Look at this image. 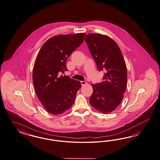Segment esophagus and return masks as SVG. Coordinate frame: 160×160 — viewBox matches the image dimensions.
Here are the masks:
<instances>
[{
  "label": "esophagus",
  "instance_id": "esophagus-1",
  "mask_svg": "<svg viewBox=\"0 0 160 160\" xmlns=\"http://www.w3.org/2000/svg\"><path fill=\"white\" fill-rule=\"evenodd\" d=\"M80 82H81V84H82V86H84L85 84H87V82H85V81H81Z\"/></svg>",
  "mask_w": 160,
  "mask_h": 160
}]
</instances>
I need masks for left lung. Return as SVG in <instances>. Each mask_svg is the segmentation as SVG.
<instances>
[{
	"instance_id": "1",
	"label": "left lung",
	"mask_w": 160,
	"mask_h": 160,
	"mask_svg": "<svg viewBox=\"0 0 160 160\" xmlns=\"http://www.w3.org/2000/svg\"><path fill=\"white\" fill-rule=\"evenodd\" d=\"M85 41L99 71H104V82L92 84L93 92L90 104L98 111L113 112L122 102L126 92L127 70L121 50L106 35L90 33Z\"/></svg>"
}]
</instances>
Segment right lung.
<instances>
[{
    "mask_svg": "<svg viewBox=\"0 0 160 160\" xmlns=\"http://www.w3.org/2000/svg\"><path fill=\"white\" fill-rule=\"evenodd\" d=\"M86 33L59 34L48 39L39 50L33 70L34 90L44 108L53 115L73 106L81 82L67 76L66 61L84 41Z\"/></svg>",
    "mask_w": 160,
    "mask_h": 160,
    "instance_id": "1",
    "label": "right lung"
}]
</instances>
